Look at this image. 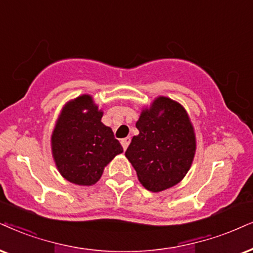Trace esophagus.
Wrapping results in <instances>:
<instances>
[{"instance_id": "esophagus-1", "label": "esophagus", "mask_w": 253, "mask_h": 253, "mask_svg": "<svg viewBox=\"0 0 253 253\" xmlns=\"http://www.w3.org/2000/svg\"><path fill=\"white\" fill-rule=\"evenodd\" d=\"M129 142H130V137H129V136H128V137H125V139L121 140V145H123V148H124L125 150L127 149V147H128Z\"/></svg>"}]
</instances>
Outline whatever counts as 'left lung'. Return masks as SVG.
I'll list each match as a JSON object with an SVG mask.
<instances>
[{
	"label": "left lung",
	"instance_id": "obj_1",
	"mask_svg": "<svg viewBox=\"0 0 253 253\" xmlns=\"http://www.w3.org/2000/svg\"><path fill=\"white\" fill-rule=\"evenodd\" d=\"M139 134L127 148L139 181L146 189L162 191L177 184L193 162L196 140L187 112L171 99L160 97L143 110L136 123Z\"/></svg>",
	"mask_w": 253,
	"mask_h": 253
}]
</instances>
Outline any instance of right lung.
I'll list each match as a JSON object with an SVG mask.
<instances>
[{
  "mask_svg": "<svg viewBox=\"0 0 253 253\" xmlns=\"http://www.w3.org/2000/svg\"><path fill=\"white\" fill-rule=\"evenodd\" d=\"M101 117L103 112L85 94L66 105L57 121L51 137L53 159L63 177L72 183L94 184L105 166L123 153L120 142L101 123Z\"/></svg>",
  "mask_w": 253,
  "mask_h": 253,
  "instance_id": "right-lung-1",
  "label": "right lung"
}]
</instances>
